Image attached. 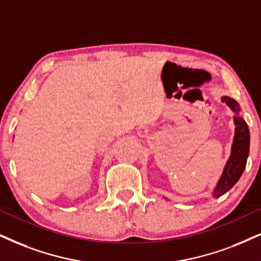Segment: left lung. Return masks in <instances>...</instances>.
<instances>
[{
    "mask_svg": "<svg viewBox=\"0 0 261 261\" xmlns=\"http://www.w3.org/2000/svg\"><path fill=\"white\" fill-rule=\"evenodd\" d=\"M222 102L231 108L235 117H233V123H235V136H233L231 154H230L229 160L224 167L222 177L219 178L218 183L213 190V196L219 197L224 195L226 191H229L237 183L240 177L242 176L243 171L246 169L247 158L249 154V130L248 125L240 115V105L229 96H223Z\"/></svg>",
    "mask_w": 261,
    "mask_h": 261,
    "instance_id": "1",
    "label": "left lung"
}]
</instances>
